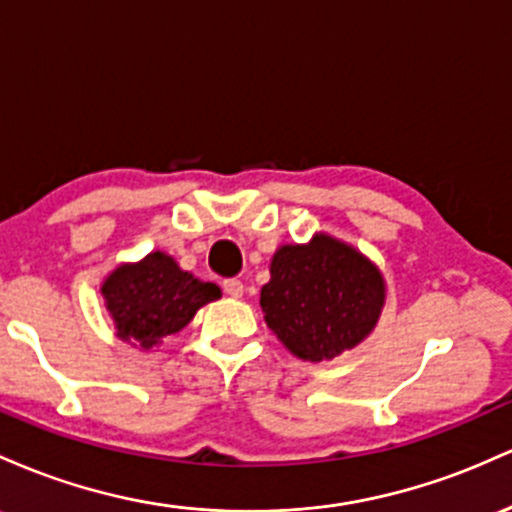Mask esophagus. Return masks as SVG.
<instances>
[{
    "mask_svg": "<svg viewBox=\"0 0 512 512\" xmlns=\"http://www.w3.org/2000/svg\"><path fill=\"white\" fill-rule=\"evenodd\" d=\"M222 287H225V292L229 297H234V300H239V297H244V283L237 278H229L222 283Z\"/></svg>",
    "mask_w": 512,
    "mask_h": 512,
    "instance_id": "obj_1",
    "label": "esophagus"
}]
</instances>
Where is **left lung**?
Masks as SVG:
<instances>
[{
    "instance_id": "left-lung-1",
    "label": "left lung",
    "mask_w": 512,
    "mask_h": 512,
    "mask_svg": "<svg viewBox=\"0 0 512 512\" xmlns=\"http://www.w3.org/2000/svg\"><path fill=\"white\" fill-rule=\"evenodd\" d=\"M387 283L363 251L317 232L307 244H283L261 287L268 329L295 358L321 363L353 350L375 331Z\"/></svg>"
}]
</instances>
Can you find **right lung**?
Listing matches in <instances>:
<instances>
[{
	"label": "right lung",
	"mask_w": 512,
	"mask_h": 512,
	"mask_svg": "<svg viewBox=\"0 0 512 512\" xmlns=\"http://www.w3.org/2000/svg\"><path fill=\"white\" fill-rule=\"evenodd\" d=\"M101 297L116 338L147 353L186 329L200 307L220 300L222 290L183 271L166 251L154 249L135 263H118L103 278Z\"/></svg>",
	"instance_id": "obj_1"
}]
</instances>
